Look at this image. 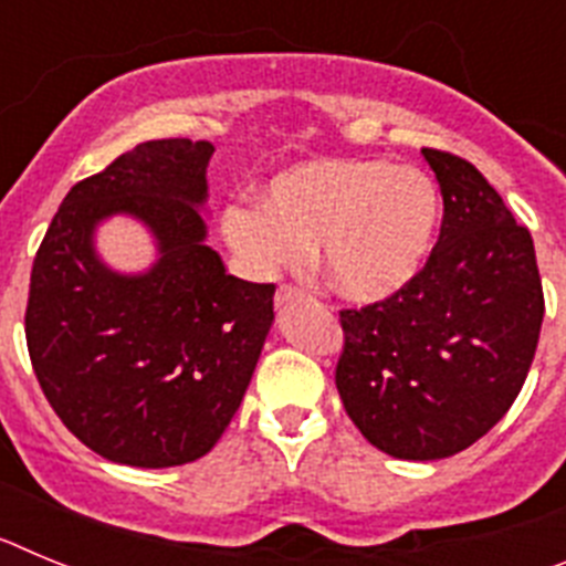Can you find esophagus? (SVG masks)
Wrapping results in <instances>:
<instances>
[{"mask_svg":"<svg viewBox=\"0 0 566 566\" xmlns=\"http://www.w3.org/2000/svg\"><path fill=\"white\" fill-rule=\"evenodd\" d=\"M303 297H306V294L300 292V289L280 286L277 294H274V306L286 308V306H292V303H300V300H303Z\"/></svg>","mask_w":566,"mask_h":566,"instance_id":"esophagus-1","label":"esophagus"}]
</instances>
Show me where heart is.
<instances>
[{
    "instance_id": "obj_1",
    "label": "heart",
    "mask_w": 566,
    "mask_h": 566,
    "mask_svg": "<svg viewBox=\"0 0 566 566\" xmlns=\"http://www.w3.org/2000/svg\"><path fill=\"white\" fill-rule=\"evenodd\" d=\"M442 223V195L424 169L382 158H319L283 169L260 203H232L223 238L258 277L297 266L317 247L332 289L382 303L424 269Z\"/></svg>"
}]
</instances>
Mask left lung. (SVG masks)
<instances>
[{
    "label": "left lung",
    "mask_w": 566,
    "mask_h": 566,
    "mask_svg": "<svg viewBox=\"0 0 566 566\" xmlns=\"http://www.w3.org/2000/svg\"><path fill=\"white\" fill-rule=\"evenodd\" d=\"M444 218L422 272L394 297L339 312L337 391L374 448L453 457L510 411L544 319L533 238L473 164L422 149Z\"/></svg>",
    "instance_id": "1"
}]
</instances>
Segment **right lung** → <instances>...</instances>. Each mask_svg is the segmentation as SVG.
I'll return each mask as SVG.
<instances>
[{
    "mask_svg": "<svg viewBox=\"0 0 566 566\" xmlns=\"http://www.w3.org/2000/svg\"><path fill=\"white\" fill-rule=\"evenodd\" d=\"M214 147L144 142L70 189L30 272L24 334L44 397L90 451L129 468L207 457L243 402L274 323L272 283H247L207 247ZM138 220L159 258L109 270L95 229Z\"/></svg>",
    "mask_w": 566,
    "mask_h": 566,
    "instance_id": "1",
    "label": "right lung"
}]
</instances>
